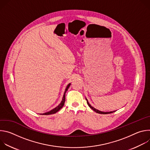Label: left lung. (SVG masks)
<instances>
[{
	"label": "left lung",
	"instance_id": "obj_1",
	"mask_svg": "<svg viewBox=\"0 0 150 150\" xmlns=\"http://www.w3.org/2000/svg\"><path fill=\"white\" fill-rule=\"evenodd\" d=\"M86 100H87V104H88V106L90 107V108L92 109V110H93L94 112H96V113H100V114H109V113H113V112H116V111H112V112H101V111H100V110H97V109H95L94 108H93V107L89 103V102L88 101V100H87V99L86 98Z\"/></svg>",
	"mask_w": 150,
	"mask_h": 150
}]
</instances>
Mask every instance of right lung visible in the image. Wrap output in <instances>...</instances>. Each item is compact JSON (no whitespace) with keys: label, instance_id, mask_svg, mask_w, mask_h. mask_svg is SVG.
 Instances as JSON below:
<instances>
[{"label":"right lung","instance_id":"obj_1","mask_svg":"<svg viewBox=\"0 0 150 150\" xmlns=\"http://www.w3.org/2000/svg\"><path fill=\"white\" fill-rule=\"evenodd\" d=\"M71 85V83H69L67 87L65 90V93H64V94H63V98H62V101L61 103L56 107V108H55L54 109H52V110L48 112H46V113H42V114H40V115H52V114H54L56 113V112H57L59 110H60L62 108L63 106L64 105V104H65V94L67 93V91H68L69 87H70Z\"/></svg>","mask_w":150,"mask_h":150}]
</instances>
